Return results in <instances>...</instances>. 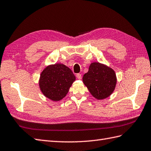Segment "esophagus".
Here are the masks:
<instances>
[{
    "label": "esophagus",
    "mask_w": 151,
    "mask_h": 151,
    "mask_svg": "<svg viewBox=\"0 0 151 151\" xmlns=\"http://www.w3.org/2000/svg\"><path fill=\"white\" fill-rule=\"evenodd\" d=\"M76 77H77V78H78V79L81 80V79L82 78V75H81V74H80V73L76 74Z\"/></svg>",
    "instance_id": "1"
}]
</instances>
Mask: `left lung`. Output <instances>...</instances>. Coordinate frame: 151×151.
Here are the masks:
<instances>
[{
    "label": "left lung",
    "instance_id": "obj_1",
    "mask_svg": "<svg viewBox=\"0 0 151 151\" xmlns=\"http://www.w3.org/2000/svg\"><path fill=\"white\" fill-rule=\"evenodd\" d=\"M82 81L90 93L101 100L108 97L114 91L117 83L116 75L110 67L99 62L91 63Z\"/></svg>",
    "mask_w": 151,
    "mask_h": 151
}]
</instances>
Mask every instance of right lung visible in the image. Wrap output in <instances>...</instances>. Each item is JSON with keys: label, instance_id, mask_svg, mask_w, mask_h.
I'll use <instances>...</instances> for the list:
<instances>
[{"label": "right lung", "instance_id": "1", "mask_svg": "<svg viewBox=\"0 0 151 151\" xmlns=\"http://www.w3.org/2000/svg\"><path fill=\"white\" fill-rule=\"evenodd\" d=\"M76 80L72 70L62 63L46 67L41 73L39 85L43 94L53 101L65 97Z\"/></svg>", "mask_w": 151, "mask_h": 151}]
</instances>
